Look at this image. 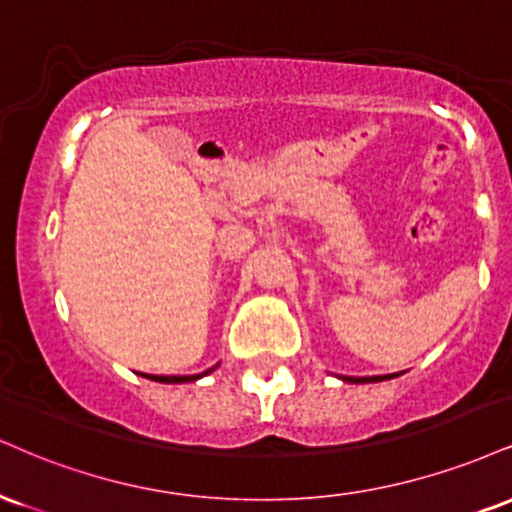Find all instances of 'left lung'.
<instances>
[{
  "label": "left lung",
  "instance_id": "1",
  "mask_svg": "<svg viewBox=\"0 0 512 512\" xmlns=\"http://www.w3.org/2000/svg\"><path fill=\"white\" fill-rule=\"evenodd\" d=\"M389 377H393V374H386V377H357V379H353V377H350L348 381H381V379H389Z\"/></svg>",
  "mask_w": 512,
  "mask_h": 512
}]
</instances>
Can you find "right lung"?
Returning <instances> with one entry per match:
<instances>
[{
    "label": "right lung",
    "mask_w": 512,
    "mask_h": 512,
    "mask_svg": "<svg viewBox=\"0 0 512 512\" xmlns=\"http://www.w3.org/2000/svg\"><path fill=\"white\" fill-rule=\"evenodd\" d=\"M207 372H212V369H207ZM197 377H200V374H197ZM197 377H155V381H166V384H178V381H190V379H197Z\"/></svg>",
    "instance_id": "1"
}]
</instances>
